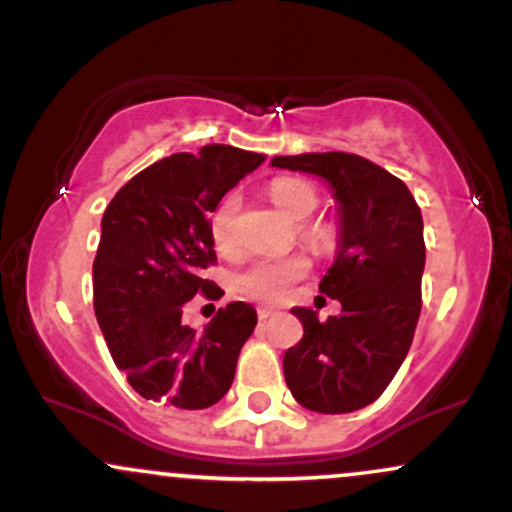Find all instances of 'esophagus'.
<instances>
[{
	"label": "esophagus",
	"instance_id": "34e87169",
	"mask_svg": "<svg viewBox=\"0 0 512 512\" xmlns=\"http://www.w3.org/2000/svg\"><path fill=\"white\" fill-rule=\"evenodd\" d=\"M258 320H268V317L276 315V310H271V307H258Z\"/></svg>",
	"mask_w": 512,
	"mask_h": 512
}]
</instances>
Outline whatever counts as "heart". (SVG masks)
<instances>
[{
    "label": "heart",
    "mask_w": 512,
    "mask_h": 512,
    "mask_svg": "<svg viewBox=\"0 0 512 512\" xmlns=\"http://www.w3.org/2000/svg\"><path fill=\"white\" fill-rule=\"evenodd\" d=\"M273 205L278 207L285 217L295 219H307L315 212L317 202V190L312 188L305 180L295 178H280L273 180L271 188H268ZM234 214H236V200L229 197L219 205V210L212 217V239L217 244V249L227 251L234 244ZM302 236L310 241L317 249H327L332 236L324 227H305ZM310 271V261L305 256L293 254V256H280V258H258V261L249 263L239 276L234 278V290L236 293L246 295V298H254L261 302H280L285 300V295L290 293L295 283L300 278L307 276Z\"/></svg>",
    "instance_id": "1"
}]
</instances>
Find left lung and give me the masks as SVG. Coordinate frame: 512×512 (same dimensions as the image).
Here are the masks:
<instances>
[{"label":"left lung","mask_w":512,"mask_h":512,"mask_svg":"<svg viewBox=\"0 0 512 512\" xmlns=\"http://www.w3.org/2000/svg\"><path fill=\"white\" fill-rule=\"evenodd\" d=\"M271 166L324 180L339 217L337 256L320 290L342 312L320 322L310 307H293L305 334L285 351V383L312 412L361 410L393 381L420 317V207L403 180L354 153L276 156Z\"/></svg>","instance_id":"8db88e82"}]
</instances>
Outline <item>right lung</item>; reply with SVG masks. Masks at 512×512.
<instances>
[{"label":"right lung","mask_w":512,"mask_h":512,"mask_svg":"<svg viewBox=\"0 0 512 512\" xmlns=\"http://www.w3.org/2000/svg\"><path fill=\"white\" fill-rule=\"evenodd\" d=\"M263 161V153L224 144L173 153L134 175L104 210L95 315L114 364L146 400L202 410L232 388L256 310L229 302L197 332L183 324V305L197 293L222 295L202 278L217 261L210 214Z\"/></svg>","instance_id":"1"}]
</instances>
